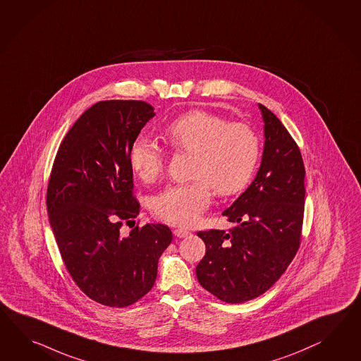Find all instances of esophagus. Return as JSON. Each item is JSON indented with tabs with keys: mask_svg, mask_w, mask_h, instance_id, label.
Returning <instances> with one entry per match:
<instances>
[{
	"mask_svg": "<svg viewBox=\"0 0 361 361\" xmlns=\"http://www.w3.org/2000/svg\"><path fill=\"white\" fill-rule=\"evenodd\" d=\"M173 233H175V236L180 238H188V236H190V235H192L189 231H186V229L183 228L175 229V231H173Z\"/></svg>",
	"mask_w": 361,
	"mask_h": 361,
	"instance_id": "esophagus-1",
	"label": "esophagus"
}]
</instances>
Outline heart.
<instances>
[{
  "label": "heart",
  "instance_id": "obj_1",
  "mask_svg": "<svg viewBox=\"0 0 361 361\" xmlns=\"http://www.w3.org/2000/svg\"><path fill=\"white\" fill-rule=\"evenodd\" d=\"M163 135L171 147L195 157V180L171 185L152 201L155 216L168 224L193 226L210 206L212 189L220 197L235 195L255 173L259 138L247 123H229L223 116L194 109L168 123ZM129 164L142 181L152 183L164 171V152L149 137H138L129 149Z\"/></svg>",
  "mask_w": 361,
  "mask_h": 361
}]
</instances>
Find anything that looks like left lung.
<instances>
[{"mask_svg": "<svg viewBox=\"0 0 361 361\" xmlns=\"http://www.w3.org/2000/svg\"><path fill=\"white\" fill-rule=\"evenodd\" d=\"M258 106L264 123L261 167L245 192L223 212L236 227L197 233L206 245L197 279L228 304L245 302L271 288L301 240L305 201L301 152L281 120Z\"/></svg>", "mask_w": 361, "mask_h": 361, "instance_id": "obj_1", "label": "left lung"}]
</instances>
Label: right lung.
Listing matches in <instances>:
<instances>
[{"label":"right lung","mask_w":361,"mask_h":361,"mask_svg":"<svg viewBox=\"0 0 361 361\" xmlns=\"http://www.w3.org/2000/svg\"><path fill=\"white\" fill-rule=\"evenodd\" d=\"M154 116L142 100L94 104L65 135L48 181V216L65 267L82 292L106 307L142 299L172 241L164 224L137 226L128 236L120 231L140 214L129 149Z\"/></svg>","instance_id":"add662e5"}]
</instances>
